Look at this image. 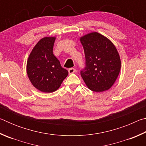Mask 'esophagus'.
Masks as SVG:
<instances>
[{
    "label": "esophagus",
    "instance_id": "1",
    "mask_svg": "<svg viewBox=\"0 0 146 146\" xmlns=\"http://www.w3.org/2000/svg\"><path fill=\"white\" fill-rule=\"evenodd\" d=\"M68 71H69V73L70 74H71V73H75L76 72V70L75 68H70L68 70Z\"/></svg>",
    "mask_w": 146,
    "mask_h": 146
}]
</instances>
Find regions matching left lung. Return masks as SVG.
I'll return each mask as SVG.
<instances>
[{
    "label": "left lung",
    "mask_w": 146,
    "mask_h": 146,
    "mask_svg": "<svg viewBox=\"0 0 146 146\" xmlns=\"http://www.w3.org/2000/svg\"><path fill=\"white\" fill-rule=\"evenodd\" d=\"M86 58V67L80 75L88 88L102 92L113 85L119 75V54L111 41L102 35L93 32L80 38Z\"/></svg>",
    "instance_id": "left-lung-1"
}]
</instances>
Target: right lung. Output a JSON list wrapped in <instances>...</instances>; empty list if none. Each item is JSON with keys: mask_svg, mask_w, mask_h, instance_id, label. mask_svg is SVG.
Wrapping results in <instances>:
<instances>
[{"mask_svg": "<svg viewBox=\"0 0 146 146\" xmlns=\"http://www.w3.org/2000/svg\"><path fill=\"white\" fill-rule=\"evenodd\" d=\"M55 37H44L32 49L27 61V74L35 88L44 93L58 90L68 75L53 55Z\"/></svg>", "mask_w": 146, "mask_h": 146, "instance_id": "obj_1", "label": "right lung"}]
</instances>
